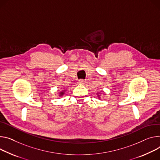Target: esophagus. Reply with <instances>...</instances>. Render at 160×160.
<instances>
[{"instance_id":"34e87169","label":"esophagus","mask_w":160,"mask_h":160,"mask_svg":"<svg viewBox=\"0 0 160 160\" xmlns=\"http://www.w3.org/2000/svg\"><path fill=\"white\" fill-rule=\"evenodd\" d=\"M85 83H86L85 80H79V82H78V84H79V85H84Z\"/></svg>"}]
</instances>
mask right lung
Masks as SVG:
<instances>
[{
  "instance_id": "right-lung-1",
  "label": "right lung",
  "mask_w": 160,
  "mask_h": 160,
  "mask_svg": "<svg viewBox=\"0 0 160 160\" xmlns=\"http://www.w3.org/2000/svg\"><path fill=\"white\" fill-rule=\"evenodd\" d=\"M63 94H64V92H63V91H62V92H61L60 93V96H62Z\"/></svg>"
}]
</instances>
